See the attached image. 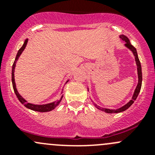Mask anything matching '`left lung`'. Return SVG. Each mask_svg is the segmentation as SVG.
<instances>
[{"mask_svg":"<svg viewBox=\"0 0 155 155\" xmlns=\"http://www.w3.org/2000/svg\"><path fill=\"white\" fill-rule=\"evenodd\" d=\"M120 38L122 40H124L125 42V45L124 46H126L127 48H129L131 51L133 52L134 54V57H135V61H136V64H137V74H138V84H137V86L136 87L135 91H134V95L132 97V99L127 103V104H125L124 106H123L122 107L119 108V109H106V108H102L99 106H97V104H94V106L97 108L98 109L100 110L103 111V112H107V113H118V112H124L125 111L126 109H127L128 108L130 107L134 103V101H136V99L138 97L139 94H140V89H141V86H142V81H143V75H142V68H141V64H140V60H139V58H138V54H137V51L136 48L134 47V46L131 45V43H130V40L126 36L124 35H120L119 36Z\"/></svg>","mask_w":155,"mask_h":155,"instance_id":"obj_1","label":"left lung"}]
</instances>
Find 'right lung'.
Returning a JSON list of instances; mask_svg holds the SVG:
<instances>
[{
    "mask_svg": "<svg viewBox=\"0 0 155 155\" xmlns=\"http://www.w3.org/2000/svg\"><path fill=\"white\" fill-rule=\"evenodd\" d=\"M28 39L25 41L24 44L23 46L20 48V49L18 51V53L16 54V57H15V61H14L13 64H12V87H13V90L14 92H15V95L18 97V101L23 104L26 108L28 109H31V110L34 111H37V112H49V111H51L52 109H54V108H56L58 106V104H60L62 98H63V95L61 96V97L60 98V100L58 101H54V102L50 103V104H43V105H35V104H30V103H28L21 95L18 94V91L16 89V86H15V79H14V72H15V64H16V61H18V58L19 56L21 55V54L22 53V51H24V49L26 47V45L28 43Z\"/></svg>",
    "mask_w": 155,
    "mask_h": 155,
    "instance_id": "right-lung-1",
    "label": "right lung"
}]
</instances>
